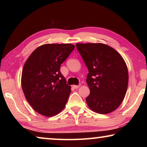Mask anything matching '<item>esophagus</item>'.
Wrapping results in <instances>:
<instances>
[{
    "instance_id": "34e87169",
    "label": "esophagus",
    "mask_w": 147,
    "mask_h": 147,
    "mask_svg": "<svg viewBox=\"0 0 147 147\" xmlns=\"http://www.w3.org/2000/svg\"><path fill=\"white\" fill-rule=\"evenodd\" d=\"M80 84H79V85L78 86H76V85H74L73 87V88L74 89H78V88H80Z\"/></svg>"
}]
</instances>
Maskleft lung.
<instances>
[{
    "mask_svg": "<svg viewBox=\"0 0 147 147\" xmlns=\"http://www.w3.org/2000/svg\"><path fill=\"white\" fill-rule=\"evenodd\" d=\"M76 48L88 69L86 82L90 94L86 102L100 114L115 111L126 93L128 71L117 51L103 43H76Z\"/></svg>",
    "mask_w": 147,
    "mask_h": 147,
    "instance_id": "obj_1",
    "label": "left lung"
}]
</instances>
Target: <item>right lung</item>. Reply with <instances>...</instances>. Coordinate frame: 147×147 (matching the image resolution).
Returning <instances> with one entry per match:
<instances>
[{"mask_svg": "<svg viewBox=\"0 0 147 147\" xmlns=\"http://www.w3.org/2000/svg\"><path fill=\"white\" fill-rule=\"evenodd\" d=\"M75 46L45 44L33 51L24 65L21 86L25 98L36 112L53 117L63 110L71 93L60 65Z\"/></svg>", "mask_w": 147, "mask_h": 147, "instance_id": "obj_1", "label": "right lung"}]
</instances>
